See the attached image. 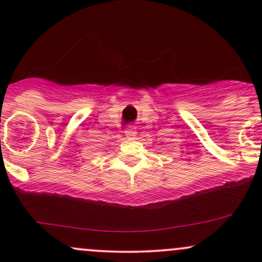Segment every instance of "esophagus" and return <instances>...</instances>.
I'll use <instances>...</instances> for the list:
<instances>
[{
	"label": "esophagus",
	"mask_w": 262,
	"mask_h": 262,
	"mask_svg": "<svg viewBox=\"0 0 262 262\" xmlns=\"http://www.w3.org/2000/svg\"><path fill=\"white\" fill-rule=\"evenodd\" d=\"M125 136H126V138H129V139L136 138V136H137L136 128H133V126H128V128L125 129Z\"/></svg>",
	"instance_id": "1"
}]
</instances>
